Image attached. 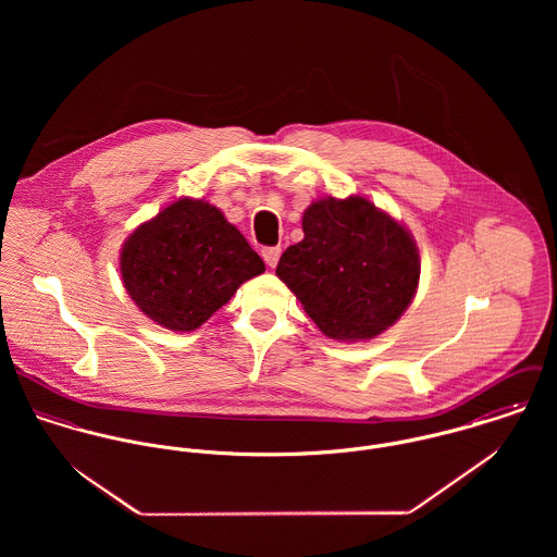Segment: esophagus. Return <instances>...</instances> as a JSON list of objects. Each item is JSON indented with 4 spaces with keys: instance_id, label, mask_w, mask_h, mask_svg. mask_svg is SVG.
Segmentation results:
<instances>
[{
    "instance_id": "1",
    "label": "esophagus",
    "mask_w": 557,
    "mask_h": 557,
    "mask_svg": "<svg viewBox=\"0 0 557 557\" xmlns=\"http://www.w3.org/2000/svg\"><path fill=\"white\" fill-rule=\"evenodd\" d=\"M281 252H283L281 246H265V248L261 250V257H263V261H265L270 268H274V265L278 263Z\"/></svg>"
}]
</instances>
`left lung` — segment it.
<instances>
[{
	"label": "left lung",
	"instance_id": "left-lung-1",
	"mask_svg": "<svg viewBox=\"0 0 557 557\" xmlns=\"http://www.w3.org/2000/svg\"><path fill=\"white\" fill-rule=\"evenodd\" d=\"M305 239L289 246L276 276L319 330L336 341H364L397 321L416 296L420 255L411 234L364 197L313 201Z\"/></svg>",
	"mask_w": 557,
	"mask_h": 557
}]
</instances>
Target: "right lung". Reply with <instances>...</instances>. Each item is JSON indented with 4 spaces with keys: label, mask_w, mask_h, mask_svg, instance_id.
Returning <instances> with one entry per match:
<instances>
[{
    "label": "right lung",
    "mask_w": 557,
    "mask_h": 557,
    "mask_svg": "<svg viewBox=\"0 0 557 557\" xmlns=\"http://www.w3.org/2000/svg\"><path fill=\"white\" fill-rule=\"evenodd\" d=\"M263 270L261 257L219 208L188 197L139 225L120 255L128 296L173 332L199 327Z\"/></svg>",
    "instance_id": "right-lung-1"
}]
</instances>
